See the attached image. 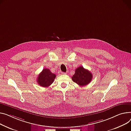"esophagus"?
Instances as JSON below:
<instances>
[{
	"label": "esophagus",
	"instance_id": "obj_1",
	"mask_svg": "<svg viewBox=\"0 0 131 131\" xmlns=\"http://www.w3.org/2000/svg\"><path fill=\"white\" fill-rule=\"evenodd\" d=\"M61 73H62V74H63V75H65L66 74V73H64V72H61Z\"/></svg>",
	"mask_w": 131,
	"mask_h": 131
}]
</instances>
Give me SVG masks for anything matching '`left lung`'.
<instances>
[{
    "label": "left lung",
    "mask_w": 131,
    "mask_h": 131,
    "mask_svg": "<svg viewBox=\"0 0 131 131\" xmlns=\"http://www.w3.org/2000/svg\"><path fill=\"white\" fill-rule=\"evenodd\" d=\"M93 78L92 74L83 66L78 67L75 69V73L72 76L73 81L80 86H84L89 84Z\"/></svg>",
    "instance_id": "left-lung-1"
}]
</instances>
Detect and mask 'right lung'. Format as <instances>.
Masks as SVG:
<instances>
[{"mask_svg":"<svg viewBox=\"0 0 131 131\" xmlns=\"http://www.w3.org/2000/svg\"><path fill=\"white\" fill-rule=\"evenodd\" d=\"M56 75L51 73L48 68L43 69L39 74L37 82L38 84L43 88H47L53 83Z\"/></svg>","mask_w":131,"mask_h":131,"instance_id":"right-lung-1","label":"right lung"}]
</instances>
